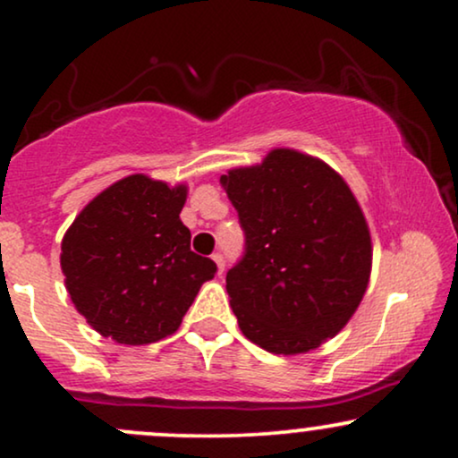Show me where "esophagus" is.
<instances>
[{
    "instance_id": "obj_1",
    "label": "esophagus",
    "mask_w": 458,
    "mask_h": 458,
    "mask_svg": "<svg viewBox=\"0 0 458 458\" xmlns=\"http://www.w3.org/2000/svg\"><path fill=\"white\" fill-rule=\"evenodd\" d=\"M213 260H215V265H217L219 273H224V269H225V259H224L222 251H215V254H213Z\"/></svg>"
}]
</instances>
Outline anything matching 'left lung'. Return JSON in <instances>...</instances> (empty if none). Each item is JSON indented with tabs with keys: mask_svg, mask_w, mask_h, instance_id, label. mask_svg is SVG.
Returning <instances> with one entry per match:
<instances>
[{
	"mask_svg": "<svg viewBox=\"0 0 458 458\" xmlns=\"http://www.w3.org/2000/svg\"><path fill=\"white\" fill-rule=\"evenodd\" d=\"M245 234L225 276L247 340L271 353L317 349L349 323L370 276V233L346 182L314 157L277 148L219 178Z\"/></svg>",
	"mask_w": 458,
	"mask_h": 458,
	"instance_id": "left-lung-1",
	"label": "left lung"
}]
</instances>
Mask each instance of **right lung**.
Instances as JSON below:
<instances>
[{"label":"right lung","instance_id":"right-lung-1","mask_svg":"<svg viewBox=\"0 0 458 458\" xmlns=\"http://www.w3.org/2000/svg\"><path fill=\"white\" fill-rule=\"evenodd\" d=\"M187 187L133 174L77 215L62 241V271L79 314L120 344L174 334L199 286L217 273L191 251L181 222Z\"/></svg>","mask_w":458,"mask_h":458}]
</instances>
